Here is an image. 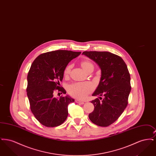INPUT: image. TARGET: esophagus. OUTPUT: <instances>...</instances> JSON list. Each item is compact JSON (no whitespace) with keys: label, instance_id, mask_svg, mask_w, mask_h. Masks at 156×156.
<instances>
[{"label":"esophagus","instance_id":"34e87169","mask_svg":"<svg viewBox=\"0 0 156 156\" xmlns=\"http://www.w3.org/2000/svg\"><path fill=\"white\" fill-rule=\"evenodd\" d=\"M75 102L77 103V104H84V102H83V101H80V100H79V99H76L75 100Z\"/></svg>","mask_w":156,"mask_h":156}]
</instances>
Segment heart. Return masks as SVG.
<instances>
[{
	"mask_svg": "<svg viewBox=\"0 0 156 156\" xmlns=\"http://www.w3.org/2000/svg\"><path fill=\"white\" fill-rule=\"evenodd\" d=\"M83 69L87 72L89 67L93 66V64L88 61H83L81 62ZM71 66L68 65L64 69V74L68 75L69 74ZM94 89V85L89 82H74L68 87V91L73 97L83 99L87 97Z\"/></svg>",
	"mask_w": 156,
	"mask_h": 156,
	"instance_id": "b5f03b06",
	"label": "heart"
}]
</instances>
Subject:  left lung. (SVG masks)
I'll return each mask as SVG.
<instances>
[{"label":"left lung","mask_w":156,"mask_h":156,"mask_svg":"<svg viewBox=\"0 0 156 156\" xmlns=\"http://www.w3.org/2000/svg\"><path fill=\"white\" fill-rule=\"evenodd\" d=\"M101 70L98 86L92 96H99L91 101L94 110L89 114L90 121L98 126L106 127L114 123L127 105L131 90L130 76L125 61L118 55L108 51H84ZM103 95L104 98L100 97Z\"/></svg>","instance_id":"8db88e82"}]
</instances>
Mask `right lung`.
Masks as SVG:
<instances>
[{
    "mask_svg": "<svg viewBox=\"0 0 156 156\" xmlns=\"http://www.w3.org/2000/svg\"><path fill=\"white\" fill-rule=\"evenodd\" d=\"M81 52L56 50L38 55L32 63L27 75V95L30 109L43 125L55 127L67 119L68 106L74 99L68 96L55 98V89L66 94L60 88L68 64Z\"/></svg>",
    "mask_w": 156,
    "mask_h": 156,
    "instance_id": "obj_1",
    "label": "right lung"
}]
</instances>
